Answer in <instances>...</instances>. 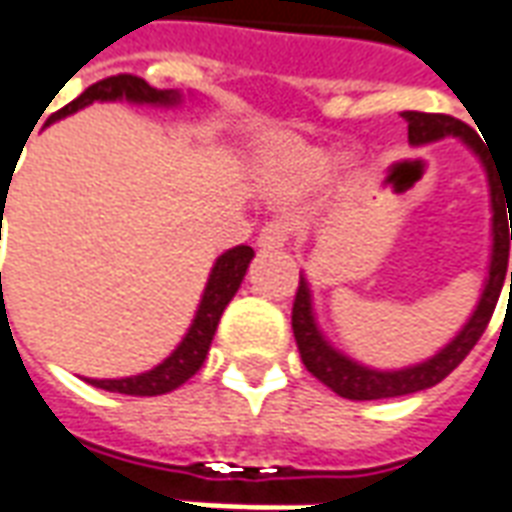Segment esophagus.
<instances>
[{
  "label": "esophagus",
  "mask_w": 512,
  "mask_h": 512,
  "mask_svg": "<svg viewBox=\"0 0 512 512\" xmlns=\"http://www.w3.org/2000/svg\"><path fill=\"white\" fill-rule=\"evenodd\" d=\"M290 238V222L288 219H271V222L263 224L260 230V246H268V249H277V246H285Z\"/></svg>",
  "instance_id": "34e87169"
}]
</instances>
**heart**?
I'll list each match as a JSON object with an SVG mask.
<instances>
[{
    "mask_svg": "<svg viewBox=\"0 0 512 512\" xmlns=\"http://www.w3.org/2000/svg\"><path fill=\"white\" fill-rule=\"evenodd\" d=\"M301 167H304V158L296 156L293 150H277L268 156V169L277 178H293L296 172H301Z\"/></svg>",
    "mask_w": 512,
    "mask_h": 512,
    "instance_id": "obj_1",
    "label": "heart"
}]
</instances>
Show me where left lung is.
I'll return each mask as SVG.
<instances>
[{"mask_svg": "<svg viewBox=\"0 0 512 512\" xmlns=\"http://www.w3.org/2000/svg\"><path fill=\"white\" fill-rule=\"evenodd\" d=\"M403 117L408 123V142L411 145H428V142H439L444 136H458L463 145L480 158L485 178H488V191H491V213H494L491 216V241L494 244H491V260H488V277H485L483 293H480V301L469 315V321L463 323L461 332L455 334L439 354H433L417 365L400 367V370H376V367L359 365L356 359L337 351L326 340V334L321 332V326L315 321L310 282L301 274L296 301H293V337L299 345L301 362L321 384L329 386L340 397H348V400H384V397L414 395V392H422V389H430V386L444 381L466 359V354L477 345V340L483 337L507 277V257H510L512 241V183L502 178L491 153L485 150L483 139L474 134V128H469L466 123L450 115H428V112H403ZM507 212L511 213L510 231L506 230Z\"/></svg>", "mask_w": 512, "mask_h": 512, "instance_id": "obj_1", "label": "left lung"}]
</instances>
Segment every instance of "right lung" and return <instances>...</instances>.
<instances>
[{
    "label": "right lung",
    "instance_id": "add662e5",
    "mask_svg": "<svg viewBox=\"0 0 512 512\" xmlns=\"http://www.w3.org/2000/svg\"><path fill=\"white\" fill-rule=\"evenodd\" d=\"M93 101H128V104H147V106H178L180 93L175 90H156L150 87L145 79L131 76V73H120V76H109L104 82H95L93 87H87L76 101L68 106H62L60 112L51 115L54 120L79 112L84 106H90ZM255 257L252 246H233L227 249L224 255L216 257V263L211 268V277L205 282L202 290L200 307L194 312V321H191L189 332L183 334V340L172 354L156 365L147 373L128 378H87V384L106 389V392H120V395H136V397H153V395H167L172 389H178L180 384H186L205 362L208 348H211L213 334L219 326L224 307L233 301V296L241 288V282L246 277V268Z\"/></svg>",
    "mask_w": 512,
    "mask_h": 512
}]
</instances>
